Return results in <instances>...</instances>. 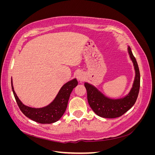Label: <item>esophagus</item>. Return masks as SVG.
Returning a JSON list of instances; mask_svg holds the SVG:
<instances>
[{
  "instance_id": "esophagus-1",
  "label": "esophagus",
  "mask_w": 155,
  "mask_h": 155,
  "mask_svg": "<svg viewBox=\"0 0 155 155\" xmlns=\"http://www.w3.org/2000/svg\"><path fill=\"white\" fill-rule=\"evenodd\" d=\"M77 79H78V81L81 82L84 80V79H85V76H84V74L83 73L79 72L77 74Z\"/></svg>"
}]
</instances>
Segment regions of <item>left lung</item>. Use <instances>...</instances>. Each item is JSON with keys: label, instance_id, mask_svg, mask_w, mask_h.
I'll return each mask as SVG.
<instances>
[{"label": "left lung", "instance_id": "left-lung-1", "mask_svg": "<svg viewBox=\"0 0 155 155\" xmlns=\"http://www.w3.org/2000/svg\"><path fill=\"white\" fill-rule=\"evenodd\" d=\"M128 51L133 62L136 75L133 88L127 96L118 100L110 99L101 94L96 87L85 83L88 104L92 110L102 118H115L122 116L134 105L137 100L140 86V70L130 47H128Z\"/></svg>", "mask_w": 155, "mask_h": 155}]
</instances>
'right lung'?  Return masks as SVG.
I'll return each instance as SVG.
<instances>
[{"label": "right lung", "instance_id": "obj_1", "mask_svg": "<svg viewBox=\"0 0 155 155\" xmlns=\"http://www.w3.org/2000/svg\"><path fill=\"white\" fill-rule=\"evenodd\" d=\"M78 84V82L76 79L68 81L61 88L55 100L50 105L45 107L35 109L25 105L18 99L14 91L12 78V88L13 95L21 112L28 118L37 123L43 124L54 123L61 118L67 107L70 94Z\"/></svg>", "mask_w": 155, "mask_h": 155}]
</instances>
